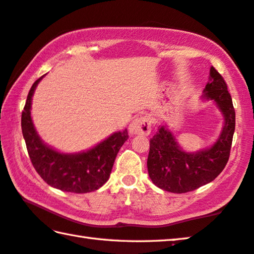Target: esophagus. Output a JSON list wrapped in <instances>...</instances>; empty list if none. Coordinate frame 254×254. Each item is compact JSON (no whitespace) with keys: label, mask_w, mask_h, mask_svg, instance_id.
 Segmentation results:
<instances>
[{"label":"esophagus","mask_w":254,"mask_h":254,"mask_svg":"<svg viewBox=\"0 0 254 254\" xmlns=\"http://www.w3.org/2000/svg\"><path fill=\"white\" fill-rule=\"evenodd\" d=\"M131 135H149L151 133V121L147 117H139L133 120L128 127Z\"/></svg>","instance_id":"obj_1"}]
</instances>
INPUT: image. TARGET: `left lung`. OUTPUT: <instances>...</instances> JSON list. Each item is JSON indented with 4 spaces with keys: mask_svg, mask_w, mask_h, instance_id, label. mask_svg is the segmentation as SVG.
<instances>
[{
    "mask_svg": "<svg viewBox=\"0 0 254 254\" xmlns=\"http://www.w3.org/2000/svg\"><path fill=\"white\" fill-rule=\"evenodd\" d=\"M201 99L213 101L219 108L224 119L222 131L213 145L187 152L167 126H161L150 140L147 171L152 182L162 190L172 193L195 190L213 181L228 163L236 128V111L227 83L213 66Z\"/></svg>",
    "mask_w": 254,
    "mask_h": 254,
    "instance_id": "obj_1",
    "label": "left lung"
}]
</instances>
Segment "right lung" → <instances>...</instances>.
<instances>
[{
  "label": "right lung",
  "instance_id": "1",
  "mask_svg": "<svg viewBox=\"0 0 254 254\" xmlns=\"http://www.w3.org/2000/svg\"><path fill=\"white\" fill-rule=\"evenodd\" d=\"M43 76L32 85L22 112V133L31 162L40 177L59 190L72 193L98 190L110 178L120 147L128 137L127 130L115 132L92 149L79 153H62L51 147L41 139L31 118L32 96Z\"/></svg>",
  "mask_w": 254,
  "mask_h": 254
}]
</instances>
